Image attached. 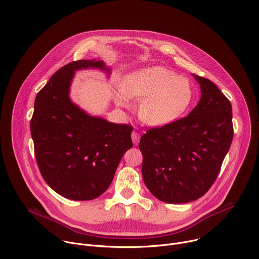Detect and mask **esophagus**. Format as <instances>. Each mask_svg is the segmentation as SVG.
Wrapping results in <instances>:
<instances>
[{
	"label": "esophagus",
	"mask_w": 259,
	"mask_h": 259,
	"mask_svg": "<svg viewBox=\"0 0 259 259\" xmlns=\"http://www.w3.org/2000/svg\"><path fill=\"white\" fill-rule=\"evenodd\" d=\"M131 138H132L133 143H134L135 145H137L138 142H139V140H140V134H139L138 132H136V131H133V132L131 133Z\"/></svg>",
	"instance_id": "esophagus-1"
}]
</instances>
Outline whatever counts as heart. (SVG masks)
Returning <instances> with one entry per match:
<instances>
[{
	"label": "heart",
	"mask_w": 259,
	"mask_h": 259,
	"mask_svg": "<svg viewBox=\"0 0 259 259\" xmlns=\"http://www.w3.org/2000/svg\"><path fill=\"white\" fill-rule=\"evenodd\" d=\"M128 97L142 99L139 117L145 124L164 126L187 113L194 100V88L189 79L179 77L175 71L152 66L127 78L124 92L117 95V102L127 106Z\"/></svg>",
	"instance_id": "b5f03b06"
}]
</instances>
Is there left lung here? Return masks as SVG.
<instances>
[{"mask_svg":"<svg viewBox=\"0 0 259 259\" xmlns=\"http://www.w3.org/2000/svg\"><path fill=\"white\" fill-rule=\"evenodd\" d=\"M201 99L184 118L140 138L142 178L160 201L182 204L204 196L217 178L233 136L230 100L208 79L193 75Z\"/></svg>","mask_w":259,"mask_h":259,"instance_id":"left-lung-1","label":"left lung"}]
</instances>
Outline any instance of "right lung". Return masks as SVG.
<instances>
[{"label":"right lung","mask_w":259,"mask_h":259,"mask_svg":"<svg viewBox=\"0 0 259 259\" xmlns=\"http://www.w3.org/2000/svg\"><path fill=\"white\" fill-rule=\"evenodd\" d=\"M83 68L110 72L102 60L67 63L36 94L30 120L34 155L44 180L57 194L75 201L102 195L133 145L131 126L92 117L71 102L72 78Z\"/></svg>","instance_id":"obj_1"}]
</instances>
